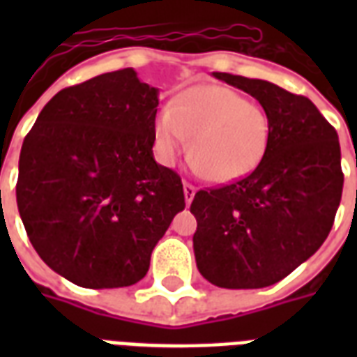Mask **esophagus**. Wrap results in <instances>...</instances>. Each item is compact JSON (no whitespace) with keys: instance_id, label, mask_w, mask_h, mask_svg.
<instances>
[{"instance_id":"34e87169","label":"esophagus","mask_w":357,"mask_h":357,"mask_svg":"<svg viewBox=\"0 0 357 357\" xmlns=\"http://www.w3.org/2000/svg\"><path fill=\"white\" fill-rule=\"evenodd\" d=\"M183 195H185V202H187V206H189L190 202H192V198H195V195H196L195 185L187 183V181H185V183H183Z\"/></svg>"}]
</instances>
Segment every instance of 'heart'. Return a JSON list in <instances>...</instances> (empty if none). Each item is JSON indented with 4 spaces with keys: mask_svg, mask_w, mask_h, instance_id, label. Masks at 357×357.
<instances>
[{
    "mask_svg": "<svg viewBox=\"0 0 357 357\" xmlns=\"http://www.w3.org/2000/svg\"><path fill=\"white\" fill-rule=\"evenodd\" d=\"M189 137V161L196 172L213 183H229L263 161L271 142V119L234 89L190 86L157 114V153L172 165L187 150Z\"/></svg>",
    "mask_w": 357,
    "mask_h": 357,
    "instance_id": "obj_1",
    "label": "heart"
}]
</instances>
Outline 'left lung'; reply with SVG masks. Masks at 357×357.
I'll use <instances>...</instances> for the list:
<instances>
[{
  "label": "left lung",
  "instance_id": "left-lung-1",
  "mask_svg": "<svg viewBox=\"0 0 357 357\" xmlns=\"http://www.w3.org/2000/svg\"><path fill=\"white\" fill-rule=\"evenodd\" d=\"M213 75L261 103L271 142L254 172L195 195L196 266L217 287H268L310 259L332 229L344 179L337 131L305 96L263 79Z\"/></svg>",
  "mask_w": 357,
  "mask_h": 357
}]
</instances>
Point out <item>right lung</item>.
Instances as JSON below:
<instances>
[{
	"mask_svg": "<svg viewBox=\"0 0 357 357\" xmlns=\"http://www.w3.org/2000/svg\"><path fill=\"white\" fill-rule=\"evenodd\" d=\"M159 91L133 68L57 92L22 144L16 202L33 248L86 289L128 287L185 209L183 183L151 146Z\"/></svg>",
	"mask_w": 357,
	"mask_h": 357,
	"instance_id": "obj_1",
	"label": "right lung"
}]
</instances>
